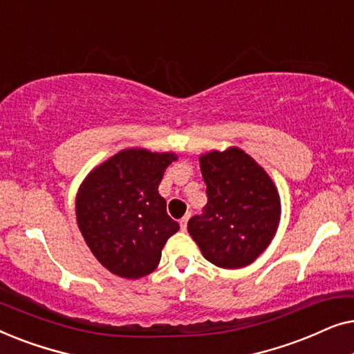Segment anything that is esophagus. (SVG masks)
I'll return each instance as SVG.
<instances>
[{"instance_id": "34e87169", "label": "esophagus", "mask_w": 354, "mask_h": 354, "mask_svg": "<svg viewBox=\"0 0 354 354\" xmlns=\"http://www.w3.org/2000/svg\"><path fill=\"white\" fill-rule=\"evenodd\" d=\"M190 216H192V214H187V216L182 217V221H180L182 230H187V224H188V221H190Z\"/></svg>"}]
</instances>
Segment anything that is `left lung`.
Masks as SVG:
<instances>
[{
  "label": "left lung",
  "mask_w": 354,
  "mask_h": 354,
  "mask_svg": "<svg viewBox=\"0 0 354 354\" xmlns=\"http://www.w3.org/2000/svg\"><path fill=\"white\" fill-rule=\"evenodd\" d=\"M207 205L188 221L201 254L222 269L254 263L277 234L282 214L277 187L266 169L239 147L200 154Z\"/></svg>",
  "instance_id": "obj_1"
}]
</instances>
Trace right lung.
I'll return each mask as SVG.
<instances>
[{
  "label": "right lung",
  "instance_id": "right-lung-1",
  "mask_svg": "<svg viewBox=\"0 0 354 354\" xmlns=\"http://www.w3.org/2000/svg\"><path fill=\"white\" fill-rule=\"evenodd\" d=\"M174 151L125 148L86 174L75 196L77 225L100 264L129 280L151 274L180 229L158 187Z\"/></svg>",
  "mask_w": 354,
  "mask_h": 354
}]
</instances>
